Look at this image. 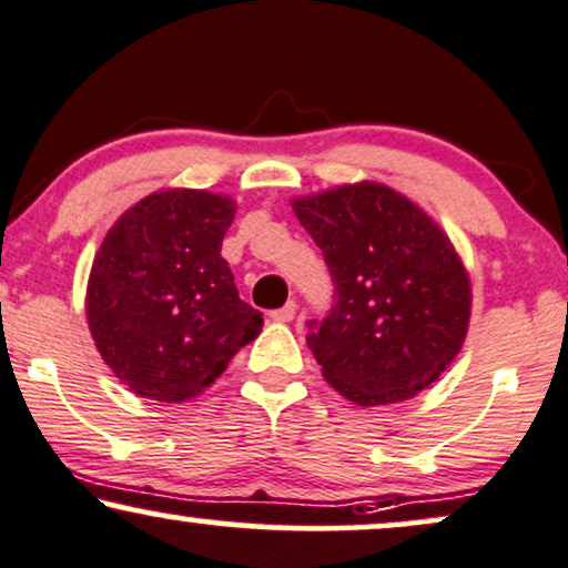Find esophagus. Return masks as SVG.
I'll list each match as a JSON object with an SVG mask.
<instances>
[{"label":"esophagus","mask_w":568,"mask_h":568,"mask_svg":"<svg viewBox=\"0 0 568 568\" xmlns=\"http://www.w3.org/2000/svg\"><path fill=\"white\" fill-rule=\"evenodd\" d=\"M293 316H296V304H293V301H291V304L275 308V312H270L272 322H291Z\"/></svg>","instance_id":"obj_1"}]
</instances>
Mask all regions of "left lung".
<instances>
[{
    "label": "left lung",
    "mask_w": 568,
    "mask_h": 568,
    "mask_svg": "<svg viewBox=\"0 0 568 568\" xmlns=\"http://www.w3.org/2000/svg\"><path fill=\"white\" fill-rule=\"evenodd\" d=\"M293 210L335 285L327 316L306 335L324 379L361 407L434 384L465 343L473 301L444 231L374 181L293 200Z\"/></svg>",
    "instance_id": "8db88e82"
}]
</instances>
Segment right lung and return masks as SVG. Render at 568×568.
Wrapping results in <instances>:
<instances>
[{
	"label": "right lung",
	"mask_w": 568,
	"mask_h": 568,
	"mask_svg": "<svg viewBox=\"0 0 568 568\" xmlns=\"http://www.w3.org/2000/svg\"><path fill=\"white\" fill-rule=\"evenodd\" d=\"M233 213L229 196L165 189L105 233L88 280V324L134 395L196 397L260 335L262 312L239 298L221 256Z\"/></svg>",
	"instance_id": "obj_1"
}]
</instances>
